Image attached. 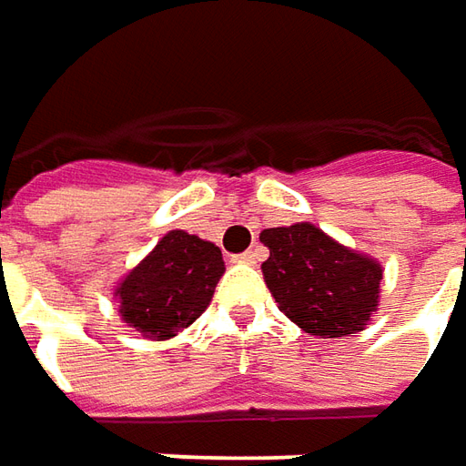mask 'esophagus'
<instances>
[{"label":"esophagus","instance_id":"34e87169","mask_svg":"<svg viewBox=\"0 0 466 466\" xmlns=\"http://www.w3.org/2000/svg\"><path fill=\"white\" fill-rule=\"evenodd\" d=\"M232 259L234 262H242V265H255V262H259V249H247V252H242V255H237Z\"/></svg>","mask_w":466,"mask_h":466}]
</instances>
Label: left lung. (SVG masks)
<instances>
[{
  "mask_svg": "<svg viewBox=\"0 0 466 466\" xmlns=\"http://www.w3.org/2000/svg\"><path fill=\"white\" fill-rule=\"evenodd\" d=\"M259 242L270 249L262 262L265 286L293 324L319 339L365 331L380 306L378 259L344 247L311 221L262 229Z\"/></svg>",
  "mask_w": 466,
  "mask_h": 466,
  "instance_id": "1",
  "label": "left lung"
}]
</instances>
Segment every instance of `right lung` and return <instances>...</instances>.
Here are the masks:
<instances>
[{"label": "right lung", "mask_w": 466, "mask_h": 466, "mask_svg": "<svg viewBox=\"0 0 466 466\" xmlns=\"http://www.w3.org/2000/svg\"><path fill=\"white\" fill-rule=\"evenodd\" d=\"M221 275L219 247L173 229L114 286V300L127 326L166 341L207 311Z\"/></svg>", "instance_id": "add662e5"}]
</instances>
